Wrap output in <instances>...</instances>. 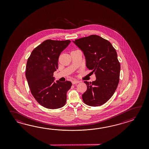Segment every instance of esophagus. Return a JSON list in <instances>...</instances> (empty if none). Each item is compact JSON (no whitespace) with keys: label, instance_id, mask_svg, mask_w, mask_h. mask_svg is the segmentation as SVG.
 Instances as JSON below:
<instances>
[{"label":"esophagus","instance_id":"34e87169","mask_svg":"<svg viewBox=\"0 0 149 149\" xmlns=\"http://www.w3.org/2000/svg\"><path fill=\"white\" fill-rule=\"evenodd\" d=\"M72 83L73 85H74V84H77L79 83V81H78V80H73V81H72Z\"/></svg>","mask_w":149,"mask_h":149}]
</instances>
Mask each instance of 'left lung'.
Returning a JSON list of instances; mask_svg holds the SVG:
<instances>
[{
    "mask_svg": "<svg viewBox=\"0 0 149 149\" xmlns=\"http://www.w3.org/2000/svg\"><path fill=\"white\" fill-rule=\"evenodd\" d=\"M72 41L84 53L86 67L96 78L92 82L84 81L87 89L82 100L92 107L103 105L113 95L119 81L120 65L116 51L109 41L97 35Z\"/></svg>",
    "mask_w": 149,
    "mask_h": 149,
    "instance_id": "obj_1",
    "label": "left lung"
}]
</instances>
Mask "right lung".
I'll use <instances>...</instances> for the list:
<instances>
[{
	"label": "right lung",
	"mask_w": 149,
	"mask_h": 149,
	"mask_svg": "<svg viewBox=\"0 0 149 149\" xmlns=\"http://www.w3.org/2000/svg\"><path fill=\"white\" fill-rule=\"evenodd\" d=\"M70 42L69 40H46L35 48L27 61L25 77L29 88L36 100L45 108H62L67 101L72 83L54 82L53 73L58 69L60 55Z\"/></svg>",
	"instance_id": "add662e5"
}]
</instances>
